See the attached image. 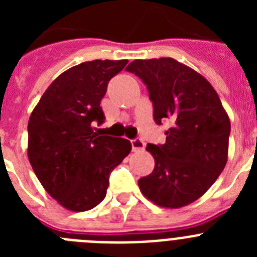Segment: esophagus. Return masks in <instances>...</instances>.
<instances>
[{
    "label": "esophagus",
    "mask_w": 257,
    "mask_h": 257,
    "mask_svg": "<svg viewBox=\"0 0 257 257\" xmlns=\"http://www.w3.org/2000/svg\"><path fill=\"white\" fill-rule=\"evenodd\" d=\"M131 145H133L134 152H143L145 149V143L142 139L131 140Z\"/></svg>",
    "instance_id": "esophagus-1"
}]
</instances>
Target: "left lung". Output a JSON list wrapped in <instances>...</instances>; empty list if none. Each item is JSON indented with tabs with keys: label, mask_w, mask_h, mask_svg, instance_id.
I'll return each mask as SVG.
<instances>
[{
	"label": "left lung",
	"mask_w": 257,
	"mask_h": 257,
	"mask_svg": "<svg viewBox=\"0 0 257 257\" xmlns=\"http://www.w3.org/2000/svg\"><path fill=\"white\" fill-rule=\"evenodd\" d=\"M126 70L147 85L154 121L171 122L165 144L147 145L154 170L139 179L140 190L160 207H184L203 196L225 167L228 113L207 79L175 59H136Z\"/></svg>",
	"instance_id": "1"
}]
</instances>
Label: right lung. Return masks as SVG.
Wrapping results in <instances>:
<instances>
[{
    "label": "right lung",
    "mask_w": 257,
    "mask_h": 257,
    "mask_svg": "<svg viewBox=\"0 0 257 257\" xmlns=\"http://www.w3.org/2000/svg\"><path fill=\"white\" fill-rule=\"evenodd\" d=\"M128 60H92L52 81L28 122V160L36 176L60 206L81 212L105 198L109 174L131 152L122 138L100 136V101L112 77Z\"/></svg>",
    "instance_id": "1"
}]
</instances>
